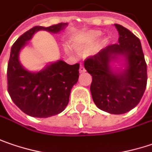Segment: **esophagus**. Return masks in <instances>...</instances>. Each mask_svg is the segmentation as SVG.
I'll list each match as a JSON object with an SVG mask.
<instances>
[{
	"mask_svg": "<svg viewBox=\"0 0 152 152\" xmlns=\"http://www.w3.org/2000/svg\"><path fill=\"white\" fill-rule=\"evenodd\" d=\"M79 71H80V73H83V72H85L86 71V69L84 68V65H83V64H80V69H79Z\"/></svg>",
	"mask_w": 152,
	"mask_h": 152,
	"instance_id": "1",
	"label": "esophagus"
}]
</instances>
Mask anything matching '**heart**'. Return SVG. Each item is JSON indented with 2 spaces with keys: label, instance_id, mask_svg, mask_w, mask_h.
I'll return each instance as SVG.
<instances>
[{
  "label": "heart",
  "instance_id": "obj_1",
  "mask_svg": "<svg viewBox=\"0 0 152 152\" xmlns=\"http://www.w3.org/2000/svg\"><path fill=\"white\" fill-rule=\"evenodd\" d=\"M102 37V32L99 30H89L86 32L83 37L78 38L74 43V47L76 50L81 51L87 48L90 44L95 42Z\"/></svg>",
  "mask_w": 152,
  "mask_h": 152
}]
</instances>
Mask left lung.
<instances>
[{
	"mask_svg": "<svg viewBox=\"0 0 152 152\" xmlns=\"http://www.w3.org/2000/svg\"><path fill=\"white\" fill-rule=\"evenodd\" d=\"M118 43L109 45L86 58L84 67L92 76L90 91L99 109L120 115L140 103L147 83V68L140 39L131 31L115 23ZM124 58L125 69L113 71L110 63Z\"/></svg>",
	"mask_w": 152,
	"mask_h": 152,
	"instance_id": "1",
	"label": "left lung"
}]
</instances>
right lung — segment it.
Wrapping results in <instances>:
<instances>
[{
  "label": "right lung",
  "mask_w": 152,
  "mask_h": 152,
  "mask_svg": "<svg viewBox=\"0 0 152 152\" xmlns=\"http://www.w3.org/2000/svg\"><path fill=\"white\" fill-rule=\"evenodd\" d=\"M66 25L67 23H59L49 27L35 26L18 38L11 48L7 73V91L13 103L30 116L46 118L65 109L71 88L78 81L80 64L70 65L58 60L38 72H31L19 62V52L37 31L55 34Z\"/></svg>",
  "instance_id": "1"
}]
</instances>
